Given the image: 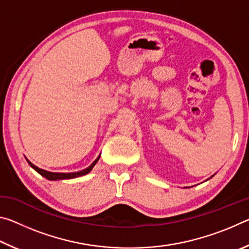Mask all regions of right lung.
<instances>
[{
  "instance_id": "add662e5",
  "label": "right lung",
  "mask_w": 249,
  "mask_h": 249,
  "mask_svg": "<svg viewBox=\"0 0 249 249\" xmlns=\"http://www.w3.org/2000/svg\"><path fill=\"white\" fill-rule=\"evenodd\" d=\"M100 159V156L98 158H96L93 163L90 167H88L87 169L84 170H81V171H78V172H70V174H60V172H50V171H46L44 169H40V168L36 167L35 165H33V163L31 161H28L29 166H31L32 168H34L38 174H40L43 177H45L46 179L48 180H64V179H72V178H77V177H80V176H83V175H87L89 174V172L92 170V168H93L95 166V163L98 162V160Z\"/></svg>"
}]
</instances>
